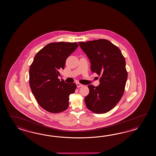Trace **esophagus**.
Instances as JSON below:
<instances>
[{"instance_id":"obj_1","label":"esophagus","mask_w":156,"mask_h":156,"mask_svg":"<svg viewBox=\"0 0 156 156\" xmlns=\"http://www.w3.org/2000/svg\"><path fill=\"white\" fill-rule=\"evenodd\" d=\"M76 85L77 87H81V86H83V85L80 83H76Z\"/></svg>"}]
</instances>
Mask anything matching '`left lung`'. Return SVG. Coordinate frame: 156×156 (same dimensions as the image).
<instances>
[{
	"mask_svg": "<svg viewBox=\"0 0 156 156\" xmlns=\"http://www.w3.org/2000/svg\"><path fill=\"white\" fill-rule=\"evenodd\" d=\"M79 43L90 60L91 71L101 76L99 86L88 85L86 107L94 113H106L116 106L124 92L128 78L126 60L119 48L108 40Z\"/></svg>",
	"mask_w": 156,
	"mask_h": 156,
	"instance_id": "1",
	"label": "left lung"
}]
</instances>
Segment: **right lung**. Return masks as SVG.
<instances>
[{"mask_svg":"<svg viewBox=\"0 0 156 156\" xmlns=\"http://www.w3.org/2000/svg\"><path fill=\"white\" fill-rule=\"evenodd\" d=\"M76 42H52L37 52L30 68V85L37 103L52 113L67 109L69 96L76 89L75 83L58 79L67 57L76 49Z\"/></svg>","mask_w":156,"mask_h":156,"instance_id":"obj_1","label":"right lung"}]
</instances>
